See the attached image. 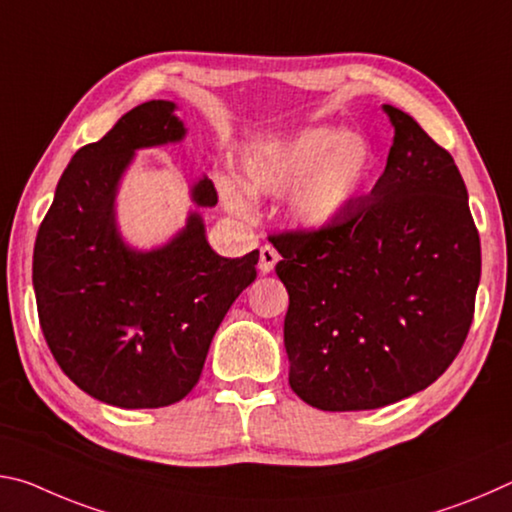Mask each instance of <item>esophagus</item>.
<instances>
[{
  "mask_svg": "<svg viewBox=\"0 0 512 512\" xmlns=\"http://www.w3.org/2000/svg\"><path fill=\"white\" fill-rule=\"evenodd\" d=\"M277 262H280V255H277V250L273 246L259 248V271L271 273Z\"/></svg>",
  "mask_w": 512,
  "mask_h": 512,
  "instance_id": "1",
  "label": "esophagus"
}]
</instances>
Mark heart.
Listing matches in <instances>:
<instances>
[{
	"label": "heart",
	"instance_id": "obj_1",
	"mask_svg": "<svg viewBox=\"0 0 512 512\" xmlns=\"http://www.w3.org/2000/svg\"><path fill=\"white\" fill-rule=\"evenodd\" d=\"M377 178V153L359 135L341 128H305L282 140L257 144L241 158V186L235 176H216L228 210L253 219V196H277L293 187L289 221L298 230L323 232L343 221Z\"/></svg>",
	"mask_w": 512,
	"mask_h": 512
}]
</instances>
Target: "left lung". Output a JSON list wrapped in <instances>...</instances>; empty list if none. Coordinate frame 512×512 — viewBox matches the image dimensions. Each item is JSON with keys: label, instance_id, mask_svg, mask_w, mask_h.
<instances>
[{"label": "left lung", "instance_id": "8db88e82", "mask_svg": "<svg viewBox=\"0 0 512 512\" xmlns=\"http://www.w3.org/2000/svg\"><path fill=\"white\" fill-rule=\"evenodd\" d=\"M386 169L343 221L268 237L289 291V384L323 411H366L433 384L461 350L481 280L479 232L454 158L409 112Z\"/></svg>", "mask_w": 512, "mask_h": 512}]
</instances>
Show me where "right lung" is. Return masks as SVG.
Masks as SVG:
<instances>
[{"label":"right lung","instance_id":"right-lung-1","mask_svg":"<svg viewBox=\"0 0 512 512\" xmlns=\"http://www.w3.org/2000/svg\"><path fill=\"white\" fill-rule=\"evenodd\" d=\"M173 101L126 112L99 142L74 153L33 248L40 327L58 366L81 391L119 409H158L196 386L216 329L257 277L259 250L221 257L201 207L207 176L189 187L196 210L164 244H128L117 196L137 151L178 144L187 128Z\"/></svg>","mask_w":512,"mask_h":512}]
</instances>
